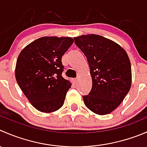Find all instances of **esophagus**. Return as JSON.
Here are the masks:
<instances>
[{
  "label": "esophagus",
  "instance_id": "esophagus-1",
  "mask_svg": "<svg viewBox=\"0 0 147 147\" xmlns=\"http://www.w3.org/2000/svg\"><path fill=\"white\" fill-rule=\"evenodd\" d=\"M78 78H75V79H73V82H74V84H75V85H76V84L78 83Z\"/></svg>",
  "mask_w": 147,
  "mask_h": 147
}]
</instances>
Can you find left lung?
<instances>
[{
  "mask_svg": "<svg viewBox=\"0 0 147 147\" xmlns=\"http://www.w3.org/2000/svg\"><path fill=\"white\" fill-rule=\"evenodd\" d=\"M75 43L88 62L92 89L83 95L91 111L106 115L113 111L129 92L131 85V67L126 51L117 43L96 34L74 38Z\"/></svg>",
  "mask_w": 147,
  "mask_h": 147,
  "instance_id": "left-lung-1",
  "label": "left lung"
}]
</instances>
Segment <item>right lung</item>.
<instances>
[{"instance_id": "right-lung-1", "label": "right lung", "mask_w": 147, "mask_h": 147, "mask_svg": "<svg viewBox=\"0 0 147 147\" xmlns=\"http://www.w3.org/2000/svg\"><path fill=\"white\" fill-rule=\"evenodd\" d=\"M73 42L71 37L44 36L27 45L18 55L16 79L39 111L51 113L63 105L72 84L62 76V57Z\"/></svg>"}]
</instances>
